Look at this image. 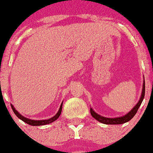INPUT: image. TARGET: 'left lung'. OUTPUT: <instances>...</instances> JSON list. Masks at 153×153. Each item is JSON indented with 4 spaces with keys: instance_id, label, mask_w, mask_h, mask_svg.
Returning <instances> with one entry per match:
<instances>
[{
    "instance_id": "obj_1",
    "label": "left lung",
    "mask_w": 153,
    "mask_h": 153,
    "mask_svg": "<svg viewBox=\"0 0 153 153\" xmlns=\"http://www.w3.org/2000/svg\"><path fill=\"white\" fill-rule=\"evenodd\" d=\"M144 94H145V82L143 81L142 94H141L140 100H139V102L135 105V106H134V108H132L131 111L129 112L128 114H126V115L123 116V117L109 118V117H103V116H100V115L97 114V113L91 108H90V112H91V116H92L95 119H97L98 122H100V123H104V124H107V125H117V124H123V123H127V122H129V121L136 114L137 111H138V109L140 108V105H141V103H142L143 98H144Z\"/></svg>"
}]
</instances>
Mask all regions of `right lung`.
Instances as JSON below:
<instances>
[{
    "label": "right lung",
    "mask_w": 153,
    "mask_h": 153,
    "mask_svg": "<svg viewBox=\"0 0 153 153\" xmlns=\"http://www.w3.org/2000/svg\"><path fill=\"white\" fill-rule=\"evenodd\" d=\"M11 108L13 109V113L15 114L17 117H19V119H21L22 121H23L24 123H27L30 126H43V125H47V124H49V123H53L54 121H56L58 117H59L60 114L62 113V103L61 106H60V108L58 112L56 113V114L55 116H53V117H51L49 119H45V120H31V119H29V118H27V117H23L22 115L19 114V112L17 111L15 108L13 107V105H11Z\"/></svg>",
    "instance_id": "1"
}]
</instances>
